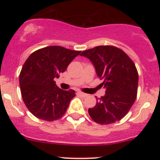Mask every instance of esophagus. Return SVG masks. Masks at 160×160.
Instances as JSON below:
<instances>
[{
	"mask_svg": "<svg viewBox=\"0 0 160 160\" xmlns=\"http://www.w3.org/2000/svg\"><path fill=\"white\" fill-rule=\"evenodd\" d=\"M78 94L79 95H80V96H82V97H86V96H88L87 94H86V93H84V92H78Z\"/></svg>",
	"mask_w": 160,
	"mask_h": 160,
	"instance_id": "34e87169",
	"label": "esophagus"
}]
</instances>
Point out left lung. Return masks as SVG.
<instances>
[{
  "label": "left lung",
  "instance_id": "left-lung-1",
  "mask_svg": "<svg viewBox=\"0 0 160 160\" xmlns=\"http://www.w3.org/2000/svg\"><path fill=\"white\" fill-rule=\"evenodd\" d=\"M94 65L97 76L103 80L105 95L89 108L97 123H113L127 114L137 96L138 74L132 60L123 51L112 46H98L82 52Z\"/></svg>",
  "mask_w": 160,
  "mask_h": 160
}]
</instances>
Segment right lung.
<instances>
[{
  "label": "right lung",
  "mask_w": 160,
  "mask_h": 160,
  "mask_svg": "<svg viewBox=\"0 0 160 160\" xmlns=\"http://www.w3.org/2000/svg\"><path fill=\"white\" fill-rule=\"evenodd\" d=\"M80 52L51 46L38 49L27 58L19 74V86L24 103L38 119L53 121L65 114L75 91L59 89L54 80Z\"/></svg>",
  "instance_id": "add662e5"
}]
</instances>
